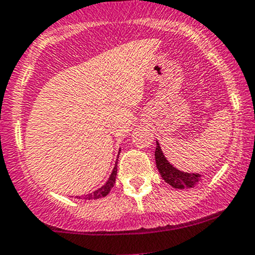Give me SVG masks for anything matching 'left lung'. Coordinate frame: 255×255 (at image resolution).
Here are the masks:
<instances>
[{"label":"left lung","instance_id":"left-lung-1","mask_svg":"<svg viewBox=\"0 0 255 255\" xmlns=\"http://www.w3.org/2000/svg\"><path fill=\"white\" fill-rule=\"evenodd\" d=\"M154 157L158 172L160 173L163 179H164L168 184L172 185L173 188H177V189L192 188L201 180L202 174H199V173L182 172V170L173 167V165L168 162L167 158L164 157V154H163L158 140L157 145H155Z\"/></svg>","mask_w":255,"mask_h":255}]
</instances>
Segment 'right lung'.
Segmentation results:
<instances>
[{
	"label": "right lung",
	"mask_w": 255,
	"mask_h": 255,
	"mask_svg": "<svg viewBox=\"0 0 255 255\" xmlns=\"http://www.w3.org/2000/svg\"><path fill=\"white\" fill-rule=\"evenodd\" d=\"M120 152H121V149H120ZM120 152H118V154H120ZM117 160H116L115 168H113L112 173H111L110 178H108V180L106 182V184L102 185L101 188H98L97 190H95L93 193L87 194V196L85 197V199H98V198H102V197H106L108 193H110V190L112 189V187L115 185L116 177H117Z\"/></svg>",
	"instance_id": "1"
}]
</instances>
